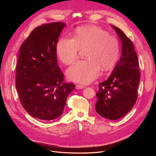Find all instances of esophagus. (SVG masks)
<instances>
[{
	"label": "esophagus",
	"instance_id": "34e87169",
	"mask_svg": "<svg viewBox=\"0 0 156 156\" xmlns=\"http://www.w3.org/2000/svg\"><path fill=\"white\" fill-rule=\"evenodd\" d=\"M84 88V86L82 85V84H75V88L77 90L78 89H83Z\"/></svg>",
	"mask_w": 156,
	"mask_h": 156
}]
</instances>
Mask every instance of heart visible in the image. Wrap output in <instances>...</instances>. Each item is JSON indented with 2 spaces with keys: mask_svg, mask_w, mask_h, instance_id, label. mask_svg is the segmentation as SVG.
<instances>
[{
  "mask_svg": "<svg viewBox=\"0 0 156 156\" xmlns=\"http://www.w3.org/2000/svg\"><path fill=\"white\" fill-rule=\"evenodd\" d=\"M87 59L78 61L67 71L69 80L88 84L103 71L110 69L120 55V43L116 37L96 26H84L75 30L73 38L62 37L56 46V53L63 64L69 65L77 59L79 49H85Z\"/></svg>",
  "mask_w": 156,
  "mask_h": 156,
  "instance_id": "heart-1",
  "label": "heart"
}]
</instances>
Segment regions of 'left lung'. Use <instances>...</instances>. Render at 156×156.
I'll list each match as a JSON object with an SVG mask.
<instances>
[{"mask_svg": "<svg viewBox=\"0 0 156 156\" xmlns=\"http://www.w3.org/2000/svg\"><path fill=\"white\" fill-rule=\"evenodd\" d=\"M122 44L119 62L96 93V111L111 120L121 119L133 107L137 98L140 72L133 44L119 28L113 25Z\"/></svg>", "mask_w": 156, "mask_h": 156, "instance_id": "8db88e82", "label": "left lung"}]
</instances>
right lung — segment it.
Instances as JSON below:
<instances>
[{
  "mask_svg": "<svg viewBox=\"0 0 156 156\" xmlns=\"http://www.w3.org/2000/svg\"><path fill=\"white\" fill-rule=\"evenodd\" d=\"M66 27L62 22L36 28L23 42L16 66V88L22 106L32 116L49 121L62 115L75 84L64 83L56 46Z\"/></svg>",
  "mask_w": 156,
  "mask_h": 156,
  "instance_id": "obj_1",
  "label": "right lung"
}]
</instances>
